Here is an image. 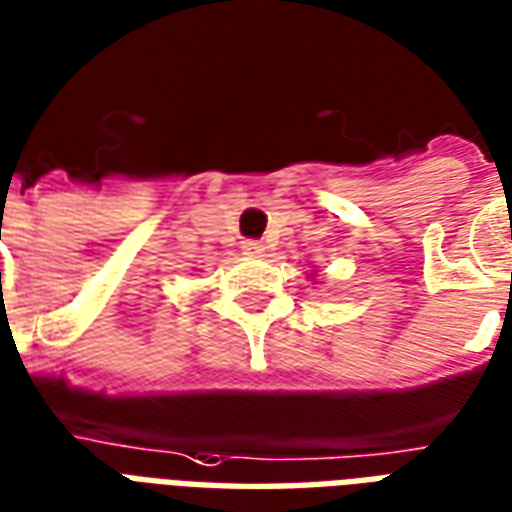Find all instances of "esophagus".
I'll return each instance as SVG.
<instances>
[{
	"label": "esophagus",
	"instance_id": "34e87169",
	"mask_svg": "<svg viewBox=\"0 0 512 512\" xmlns=\"http://www.w3.org/2000/svg\"><path fill=\"white\" fill-rule=\"evenodd\" d=\"M242 251H245V256H261V253H264V245L256 240H248L242 245Z\"/></svg>",
	"mask_w": 512,
	"mask_h": 512
}]
</instances>
